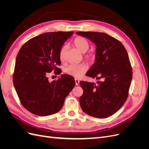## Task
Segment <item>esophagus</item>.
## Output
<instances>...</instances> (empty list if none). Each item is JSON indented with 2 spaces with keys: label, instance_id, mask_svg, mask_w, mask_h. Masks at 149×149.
<instances>
[{
  "label": "esophagus",
  "instance_id": "34e87169",
  "mask_svg": "<svg viewBox=\"0 0 149 149\" xmlns=\"http://www.w3.org/2000/svg\"><path fill=\"white\" fill-rule=\"evenodd\" d=\"M74 80H75V84H76V86L79 85V81L78 79H75Z\"/></svg>",
  "mask_w": 149,
  "mask_h": 149
}]
</instances>
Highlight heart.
Instances as JSON below:
<instances>
[{
    "mask_svg": "<svg viewBox=\"0 0 149 149\" xmlns=\"http://www.w3.org/2000/svg\"><path fill=\"white\" fill-rule=\"evenodd\" d=\"M74 45L82 53H86L89 48V44L88 42L83 37H78L74 38L73 41ZM67 50V46L63 45L60 49L59 57L61 61L65 60L66 52ZM86 58L89 61H92L94 59V55L93 54H89L86 55ZM88 67L86 63L81 64H72L68 66L66 69V73L70 76L75 78H81L88 71Z\"/></svg>",
    "mask_w": 149,
    "mask_h": 149,
    "instance_id": "heart-1",
    "label": "heart"
}]
</instances>
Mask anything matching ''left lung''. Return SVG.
<instances>
[{
  "mask_svg": "<svg viewBox=\"0 0 149 149\" xmlns=\"http://www.w3.org/2000/svg\"><path fill=\"white\" fill-rule=\"evenodd\" d=\"M77 35L95 43V62L86 76L94 83L80 81L83 89L79 98L83 111L97 118L114 114L127 100L132 78V70L127 51L119 40L104 33L78 31Z\"/></svg>",
  "mask_w": 149,
  "mask_h": 149,
  "instance_id": "left-lung-1",
  "label": "left lung"
}]
</instances>
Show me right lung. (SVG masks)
Segmentation results:
<instances>
[{
  "mask_svg": "<svg viewBox=\"0 0 149 149\" xmlns=\"http://www.w3.org/2000/svg\"><path fill=\"white\" fill-rule=\"evenodd\" d=\"M73 31H56L40 35L26 42L16 58L13 82L20 102L26 110L39 116L55 114L63 106L66 97L74 87L70 75L48 81L47 73L61 70L59 53Z\"/></svg>",
  "mask_w": 149,
  "mask_h": 149,
  "instance_id": "1",
  "label": "right lung"
}]
</instances>
